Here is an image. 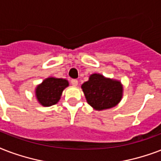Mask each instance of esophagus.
<instances>
[{
	"instance_id": "obj_1",
	"label": "esophagus",
	"mask_w": 161,
	"mask_h": 161,
	"mask_svg": "<svg viewBox=\"0 0 161 161\" xmlns=\"http://www.w3.org/2000/svg\"><path fill=\"white\" fill-rule=\"evenodd\" d=\"M70 83H71V85H73L74 86H77V85H78V80L75 79H73L70 80Z\"/></svg>"
}]
</instances>
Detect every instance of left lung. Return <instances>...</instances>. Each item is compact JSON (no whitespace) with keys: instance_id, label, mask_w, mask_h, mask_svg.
I'll return each mask as SVG.
<instances>
[{"instance_id":"obj_1","label":"left lung","mask_w":161,"mask_h":161,"mask_svg":"<svg viewBox=\"0 0 161 161\" xmlns=\"http://www.w3.org/2000/svg\"><path fill=\"white\" fill-rule=\"evenodd\" d=\"M87 103L96 110L115 107L122 98L123 86L119 81L107 79L102 75L93 74L82 84Z\"/></svg>"}]
</instances>
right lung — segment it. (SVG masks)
<instances>
[{"instance_id":"right-lung-1","label":"right lung","mask_w":161,"mask_h":161,"mask_svg":"<svg viewBox=\"0 0 161 161\" xmlns=\"http://www.w3.org/2000/svg\"><path fill=\"white\" fill-rule=\"evenodd\" d=\"M69 86L66 80L48 78L36 89V96L41 105L50 107L58 103L64 89Z\"/></svg>"}]
</instances>
